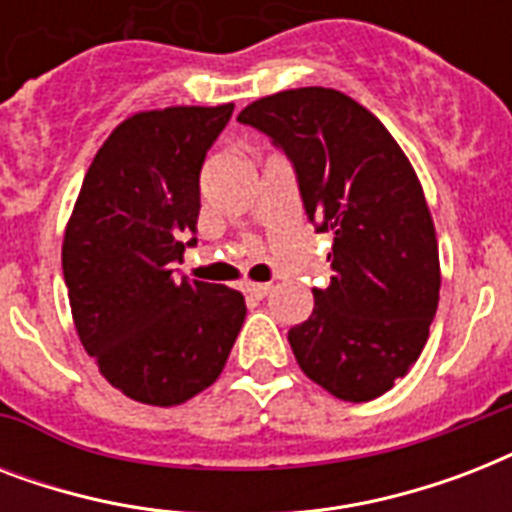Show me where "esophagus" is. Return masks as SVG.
Returning <instances> with one entry per match:
<instances>
[{"instance_id":"obj_1","label":"esophagus","mask_w":512,"mask_h":512,"mask_svg":"<svg viewBox=\"0 0 512 512\" xmlns=\"http://www.w3.org/2000/svg\"><path fill=\"white\" fill-rule=\"evenodd\" d=\"M271 289H273V284H268V281H265V284H247V295L257 297V300H260V297L268 295Z\"/></svg>"}]
</instances>
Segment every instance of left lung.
Here are the masks:
<instances>
[{"label":"left lung","instance_id":"8db88e82","mask_svg":"<svg viewBox=\"0 0 512 512\" xmlns=\"http://www.w3.org/2000/svg\"><path fill=\"white\" fill-rule=\"evenodd\" d=\"M295 164L305 212L335 236L332 281L289 329L297 364L342 401H372L420 358L438 308L436 225L385 124L329 87L284 90L239 114Z\"/></svg>","mask_w":512,"mask_h":512}]
</instances>
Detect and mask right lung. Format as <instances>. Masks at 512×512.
<instances>
[{"label":"right lung","instance_id":"add662e5","mask_svg":"<svg viewBox=\"0 0 512 512\" xmlns=\"http://www.w3.org/2000/svg\"><path fill=\"white\" fill-rule=\"evenodd\" d=\"M233 103L170 106L124 119L92 159L63 236L76 335L132 401L177 406L220 377L244 295L175 279L199 220V172Z\"/></svg>","mask_w":512,"mask_h":512}]
</instances>
